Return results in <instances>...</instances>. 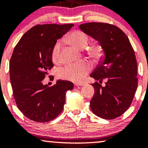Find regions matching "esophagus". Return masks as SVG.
<instances>
[{
    "label": "esophagus",
    "mask_w": 148,
    "mask_h": 148,
    "mask_svg": "<svg viewBox=\"0 0 148 148\" xmlns=\"http://www.w3.org/2000/svg\"><path fill=\"white\" fill-rule=\"evenodd\" d=\"M74 85H75L76 86H84L85 84L84 83H76V84H75Z\"/></svg>",
    "instance_id": "esophagus-1"
}]
</instances>
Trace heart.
<instances>
[{
    "label": "heart",
    "instance_id": "obj_1",
    "mask_svg": "<svg viewBox=\"0 0 148 148\" xmlns=\"http://www.w3.org/2000/svg\"><path fill=\"white\" fill-rule=\"evenodd\" d=\"M71 45L79 49H84L88 45L89 37L84 32L76 30L72 32L67 37ZM61 47V42L58 41L53 46L51 51V58L53 62H57L59 58V52ZM92 57H97L100 53L99 46H93L88 51ZM90 64L88 62H82L79 64H67L58 70V76L61 79L69 80L74 82H79L84 79L90 70Z\"/></svg>",
    "mask_w": 148,
    "mask_h": 148
}]
</instances>
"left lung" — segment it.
<instances>
[{
  "mask_svg": "<svg viewBox=\"0 0 148 148\" xmlns=\"http://www.w3.org/2000/svg\"><path fill=\"white\" fill-rule=\"evenodd\" d=\"M84 33L98 42L103 51L101 62L90 74L99 83L92 84L95 94L90 108L106 120L123 115L132 103L138 86L137 62L130 40L117 26L104 23L79 25ZM106 80V86L100 84Z\"/></svg>",
  "mask_w": 148,
  "mask_h": 148,
  "instance_id": "1",
  "label": "left lung"
}]
</instances>
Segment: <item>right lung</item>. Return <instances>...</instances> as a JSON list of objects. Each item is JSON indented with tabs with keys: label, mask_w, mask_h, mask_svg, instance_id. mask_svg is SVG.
Returning a JSON list of instances; mask_svg holds the SVG:
<instances>
[{
	"label": "right lung",
	"mask_w": 148,
	"mask_h": 148,
	"mask_svg": "<svg viewBox=\"0 0 148 148\" xmlns=\"http://www.w3.org/2000/svg\"><path fill=\"white\" fill-rule=\"evenodd\" d=\"M74 24L37 25L25 33L14 49L10 62V82L18 109L31 120L47 123L63 109L72 82L58 80L52 86L42 81L53 64L51 51L57 40Z\"/></svg>",
	"instance_id": "1"
}]
</instances>
